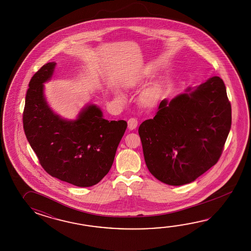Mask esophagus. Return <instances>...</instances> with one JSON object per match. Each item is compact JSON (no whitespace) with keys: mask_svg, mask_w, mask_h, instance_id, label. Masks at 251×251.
<instances>
[{"mask_svg":"<svg viewBox=\"0 0 251 251\" xmlns=\"http://www.w3.org/2000/svg\"><path fill=\"white\" fill-rule=\"evenodd\" d=\"M127 124L128 128H129L130 130H133V129H135L136 126H137V125H138V121H137V119L132 118H130V119H128Z\"/></svg>","mask_w":251,"mask_h":251,"instance_id":"34e87169","label":"esophagus"}]
</instances>
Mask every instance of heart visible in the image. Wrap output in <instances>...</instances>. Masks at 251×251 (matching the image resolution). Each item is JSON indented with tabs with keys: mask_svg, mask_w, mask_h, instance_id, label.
Instances as JSON below:
<instances>
[{
	"mask_svg": "<svg viewBox=\"0 0 251 251\" xmlns=\"http://www.w3.org/2000/svg\"><path fill=\"white\" fill-rule=\"evenodd\" d=\"M156 90L153 87H150L142 93L140 96V102L145 107H151L154 104Z\"/></svg>",
	"mask_w": 251,
	"mask_h": 251,
	"instance_id": "1",
	"label": "heart"
}]
</instances>
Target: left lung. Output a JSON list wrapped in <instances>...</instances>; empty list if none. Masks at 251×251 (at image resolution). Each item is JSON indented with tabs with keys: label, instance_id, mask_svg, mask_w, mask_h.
<instances>
[{
	"label": "left lung",
	"instance_id": "8db88e82",
	"mask_svg": "<svg viewBox=\"0 0 251 251\" xmlns=\"http://www.w3.org/2000/svg\"><path fill=\"white\" fill-rule=\"evenodd\" d=\"M230 126L231 107L218 76L161 100L154 118L138 129L148 170L171 186L195 181L217 163Z\"/></svg>",
	"mask_w": 251,
	"mask_h": 251
}]
</instances>
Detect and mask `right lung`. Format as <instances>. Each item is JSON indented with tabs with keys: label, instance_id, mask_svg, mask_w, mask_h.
I'll return each mask as SVG.
<instances>
[{
	"label": "right lung",
	"instance_id": "obj_1",
	"mask_svg": "<svg viewBox=\"0 0 251 251\" xmlns=\"http://www.w3.org/2000/svg\"><path fill=\"white\" fill-rule=\"evenodd\" d=\"M55 65H43L29 81L24 132L49 175L76 187H91L110 170L127 123L104 119L95 104H87L74 120L53 112L44 94V83L51 80Z\"/></svg>",
	"mask_w": 251,
	"mask_h": 251
}]
</instances>
